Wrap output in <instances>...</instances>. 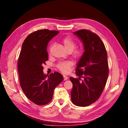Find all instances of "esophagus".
<instances>
[{
	"mask_svg": "<svg viewBox=\"0 0 128 128\" xmlns=\"http://www.w3.org/2000/svg\"><path fill=\"white\" fill-rule=\"evenodd\" d=\"M68 78V77L67 76H66V75H64V80H67Z\"/></svg>",
	"mask_w": 128,
	"mask_h": 128,
	"instance_id": "34e87169",
	"label": "esophagus"
}]
</instances>
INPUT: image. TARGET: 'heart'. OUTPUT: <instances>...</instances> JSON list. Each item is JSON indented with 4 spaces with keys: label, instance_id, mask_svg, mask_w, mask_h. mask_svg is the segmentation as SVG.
<instances>
[{
    "label": "heart",
    "instance_id": "heart-1",
    "mask_svg": "<svg viewBox=\"0 0 128 128\" xmlns=\"http://www.w3.org/2000/svg\"><path fill=\"white\" fill-rule=\"evenodd\" d=\"M66 50L67 52H72V56L75 59H79L82 56L83 50L81 48H76L77 43L75 40L69 37H65L62 40ZM72 63L71 61H62L57 64V67L59 70L64 73H68L70 71V68L72 67Z\"/></svg>",
    "mask_w": 128,
    "mask_h": 128
}]
</instances>
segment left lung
Segmentation results:
<instances>
[{
  "label": "left lung",
  "mask_w": 128,
  "mask_h": 128,
  "mask_svg": "<svg viewBox=\"0 0 128 128\" xmlns=\"http://www.w3.org/2000/svg\"><path fill=\"white\" fill-rule=\"evenodd\" d=\"M74 34L83 42L84 52L76 69L78 78H69L73 86L71 100L76 106L86 107L99 98L105 86L109 74L107 54L97 34L86 29L80 30ZM82 77L84 79L80 82Z\"/></svg>",
  "instance_id": "left-lung-1"
}]
</instances>
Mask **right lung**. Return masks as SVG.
<instances>
[{
	"label": "right lung",
	"instance_id": "obj_1",
	"mask_svg": "<svg viewBox=\"0 0 128 128\" xmlns=\"http://www.w3.org/2000/svg\"><path fill=\"white\" fill-rule=\"evenodd\" d=\"M58 33V31L48 29L31 33L23 42L19 55L18 69L20 86L26 97L37 105L51 102L54 88L64 80L62 75L56 72L45 75L42 67L48 60V42Z\"/></svg>",
	"mask_w": 128,
	"mask_h": 128
}]
</instances>
